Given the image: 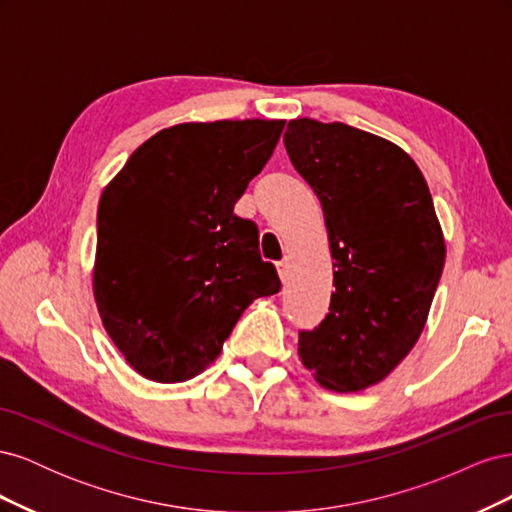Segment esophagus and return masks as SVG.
Wrapping results in <instances>:
<instances>
[{
	"label": "esophagus",
	"instance_id": "obj_1",
	"mask_svg": "<svg viewBox=\"0 0 512 512\" xmlns=\"http://www.w3.org/2000/svg\"><path fill=\"white\" fill-rule=\"evenodd\" d=\"M277 273H280V280L284 284L290 280V262H288V258H284L280 265H277Z\"/></svg>",
	"mask_w": 512,
	"mask_h": 512
}]
</instances>
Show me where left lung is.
<instances>
[{
	"label": "left lung",
	"mask_w": 512,
	"mask_h": 512,
	"mask_svg": "<svg viewBox=\"0 0 512 512\" xmlns=\"http://www.w3.org/2000/svg\"><path fill=\"white\" fill-rule=\"evenodd\" d=\"M284 145L322 205L335 286L327 318L299 335V359L324 389L365 391L425 329L446 258L442 226L421 168L386 138L301 117Z\"/></svg>",
	"instance_id": "obj_1"
}]
</instances>
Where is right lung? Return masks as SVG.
Wrapping results in <instances>:
<instances>
[{
	"instance_id": "obj_1",
	"label": "right lung",
	"mask_w": 512,
	"mask_h": 512,
	"mask_svg": "<svg viewBox=\"0 0 512 512\" xmlns=\"http://www.w3.org/2000/svg\"><path fill=\"white\" fill-rule=\"evenodd\" d=\"M284 119L188 121L138 147L98 205L94 299L108 337L147 380H192L280 277L232 209Z\"/></svg>"
}]
</instances>
